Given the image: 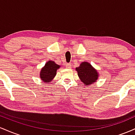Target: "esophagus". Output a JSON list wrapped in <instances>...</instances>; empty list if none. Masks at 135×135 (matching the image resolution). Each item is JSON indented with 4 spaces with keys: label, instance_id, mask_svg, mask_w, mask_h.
<instances>
[{
    "label": "esophagus",
    "instance_id": "1",
    "mask_svg": "<svg viewBox=\"0 0 135 135\" xmlns=\"http://www.w3.org/2000/svg\"><path fill=\"white\" fill-rule=\"evenodd\" d=\"M71 66H72V65H71L70 63H66V69H70Z\"/></svg>",
    "mask_w": 135,
    "mask_h": 135
}]
</instances>
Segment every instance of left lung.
<instances>
[{
    "label": "left lung",
    "mask_w": 135,
    "mask_h": 135,
    "mask_svg": "<svg viewBox=\"0 0 135 135\" xmlns=\"http://www.w3.org/2000/svg\"><path fill=\"white\" fill-rule=\"evenodd\" d=\"M75 70L80 81L84 83V86H88L93 84L98 79L99 74L97 70L89 63L83 61L80 63L79 66L76 67Z\"/></svg>",
    "instance_id": "left-lung-1"
}]
</instances>
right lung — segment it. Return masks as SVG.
I'll return each instance as SVG.
<instances>
[{
    "label": "right lung",
    "instance_id": "add662e5",
    "mask_svg": "<svg viewBox=\"0 0 135 135\" xmlns=\"http://www.w3.org/2000/svg\"><path fill=\"white\" fill-rule=\"evenodd\" d=\"M61 66L56 64L54 61L49 60L47 61L40 72L39 77L41 80L46 84L51 83L56 75L57 70Z\"/></svg>",
    "mask_w": 135,
    "mask_h": 135
}]
</instances>
